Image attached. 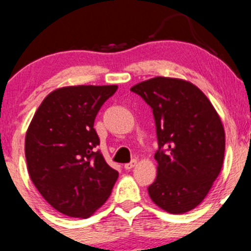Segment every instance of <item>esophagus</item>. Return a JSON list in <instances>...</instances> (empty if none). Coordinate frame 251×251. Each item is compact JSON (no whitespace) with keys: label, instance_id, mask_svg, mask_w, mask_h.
Returning <instances> with one entry per match:
<instances>
[{"label":"esophagus","instance_id":"esophagus-1","mask_svg":"<svg viewBox=\"0 0 251 251\" xmlns=\"http://www.w3.org/2000/svg\"><path fill=\"white\" fill-rule=\"evenodd\" d=\"M136 164H137V160H136V159H132V160H131L130 163L125 164V165H124V168H125L126 170H131V169H132L133 166L136 165Z\"/></svg>","mask_w":251,"mask_h":251}]
</instances>
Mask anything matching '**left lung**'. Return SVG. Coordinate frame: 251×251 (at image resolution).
Segmentation results:
<instances>
[{"label": "left lung", "instance_id": "8db88e82", "mask_svg": "<svg viewBox=\"0 0 251 251\" xmlns=\"http://www.w3.org/2000/svg\"><path fill=\"white\" fill-rule=\"evenodd\" d=\"M131 91L151 108L155 121L158 175L148 187L149 197L170 214H184L203 201L221 171V119L206 96L188 81L158 76Z\"/></svg>", "mask_w": 251, "mask_h": 251}]
</instances>
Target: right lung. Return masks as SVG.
I'll list each match as a JSON object with an SVG mask.
<instances>
[{
	"instance_id": "obj_1",
	"label": "right lung",
	"mask_w": 251,
	"mask_h": 251,
	"mask_svg": "<svg viewBox=\"0 0 251 251\" xmlns=\"http://www.w3.org/2000/svg\"><path fill=\"white\" fill-rule=\"evenodd\" d=\"M116 90V85L58 88L45 98L26 131L30 178L47 203L67 216H91L118 179V171L96 151L100 137L93 127Z\"/></svg>"
}]
</instances>
